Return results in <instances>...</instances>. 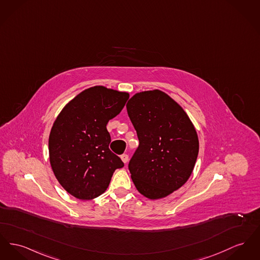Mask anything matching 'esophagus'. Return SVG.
<instances>
[{"mask_svg": "<svg viewBox=\"0 0 260 260\" xmlns=\"http://www.w3.org/2000/svg\"><path fill=\"white\" fill-rule=\"evenodd\" d=\"M121 159H122V161L124 164H126L128 162V155L127 154H122L121 156Z\"/></svg>", "mask_w": 260, "mask_h": 260, "instance_id": "34e87169", "label": "esophagus"}]
</instances>
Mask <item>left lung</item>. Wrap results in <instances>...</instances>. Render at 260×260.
Here are the masks:
<instances>
[{
    "instance_id": "8db88e82",
    "label": "left lung",
    "mask_w": 260,
    "mask_h": 260,
    "mask_svg": "<svg viewBox=\"0 0 260 260\" xmlns=\"http://www.w3.org/2000/svg\"><path fill=\"white\" fill-rule=\"evenodd\" d=\"M139 145L128 163L139 193L166 198L189 179L199 155V137L187 114L159 89L136 93L126 103Z\"/></svg>"
}]
</instances>
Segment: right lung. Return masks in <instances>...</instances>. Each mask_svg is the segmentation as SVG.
Listing matches in <instances>:
<instances>
[{"label":"right lung","mask_w":260,"mask_h":260,"mask_svg":"<svg viewBox=\"0 0 260 260\" xmlns=\"http://www.w3.org/2000/svg\"><path fill=\"white\" fill-rule=\"evenodd\" d=\"M129 95L102 85L77 94L56 118L49 136V159L61 186L81 200L106 191L112 176L123 167L111 152L108 122L120 114Z\"/></svg>","instance_id":"add662e5"}]
</instances>
